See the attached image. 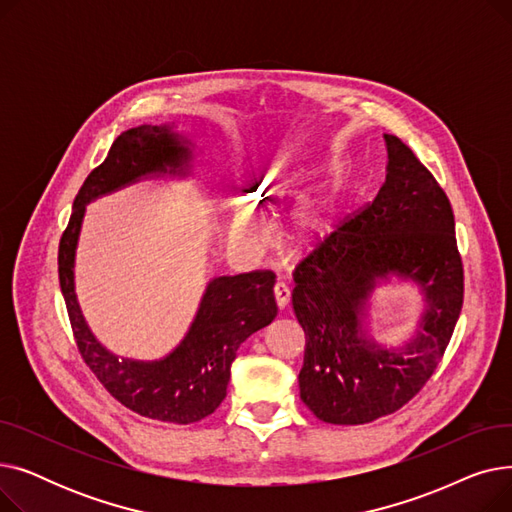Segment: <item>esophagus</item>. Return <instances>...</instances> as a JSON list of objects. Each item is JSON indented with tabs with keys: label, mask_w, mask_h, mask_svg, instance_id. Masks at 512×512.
<instances>
[{
	"label": "esophagus",
	"mask_w": 512,
	"mask_h": 512,
	"mask_svg": "<svg viewBox=\"0 0 512 512\" xmlns=\"http://www.w3.org/2000/svg\"><path fill=\"white\" fill-rule=\"evenodd\" d=\"M274 299H276L278 309H286V307H288V303H290V290H288L286 284L278 282V284L274 286Z\"/></svg>",
	"instance_id": "1"
}]
</instances>
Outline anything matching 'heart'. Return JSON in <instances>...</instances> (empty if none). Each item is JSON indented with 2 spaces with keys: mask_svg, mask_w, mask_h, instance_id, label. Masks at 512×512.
Instances as JSON below:
<instances>
[{
  "mask_svg": "<svg viewBox=\"0 0 512 512\" xmlns=\"http://www.w3.org/2000/svg\"><path fill=\"white\" fill-rule=\"evenodd\" d=\"M338 220V197L324 193L305 197L297 203L290 218L288 242L297 253H309L319 249L332 236ZM234 238L245 247L259 249L267 242V224L259 209L242 207L232 224Z\"/></svg>",
  "mask_w": 512,
  "mask_h": 512,
  "instance_id": "heart-1",
  "label": "heart"
}]
</instances>
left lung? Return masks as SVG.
I'll use <instances>...</instances> for the list:
<instances>
[{"instance_id":"1","label":"left lung","mask_w":512,"mask_h":512,"mask_svg":"<svg viewBox=\"0 0 512 512\" xmlns=\"http://www.w3.org/2000/svg\"><path fill=\"white\" fill-rule=\"evenodd\" d=\"M388 166L375 199L294 270L292 309L305 330L301 400L326 423L361 425L398 411L436 371L463 307V261L446 193L415 153L384 134ZM415 281L426 309L396 349L366 334L372 290Z\"/></svg>"}]
</instances>
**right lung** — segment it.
<instances>
[{
  "label": "right lung",
  "instance_id": "add662e5",
  "mask_svg": "<svg viewBox=\"0 0 512 512\" xmlns=\"http://www.w3.org/2000/svg\"><path fill=\"white\" fill-rule=\"evenodd\" d=\"M191 141L170 124H143L122 132L105 161L80 186L68 228L60 238L58 272L78 353L103 388L134 413L168 423H195L226 398L238 346L278 315L272 272L209 280L184 340L159 361L118 359L93 336L74 292V255L87 203L149 176H186Z\"/></svg>",
  "mask_w": 512,
  "mask_h": 512
}]
</instances>
